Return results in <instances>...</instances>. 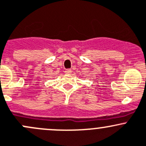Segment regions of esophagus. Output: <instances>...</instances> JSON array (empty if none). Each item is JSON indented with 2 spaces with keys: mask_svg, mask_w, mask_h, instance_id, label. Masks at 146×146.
Here are the masks:
<instances>
[{
  "mask_svg": "<svg viewBox=\"0 0 146 146\" xmlns=\"http://www.w3.org/2000/svg\"><path fill=\"white\" fill-rule=\"evenodd\" d=\"M64 73L67 74H70L72 73V70H67L64 71Z\"/></svg>",
  "mask_w": 146,
  "mask_h": 146,
  "instance_id": "esophagus-1",
  "label": "esophagus"
}]
</instances>
